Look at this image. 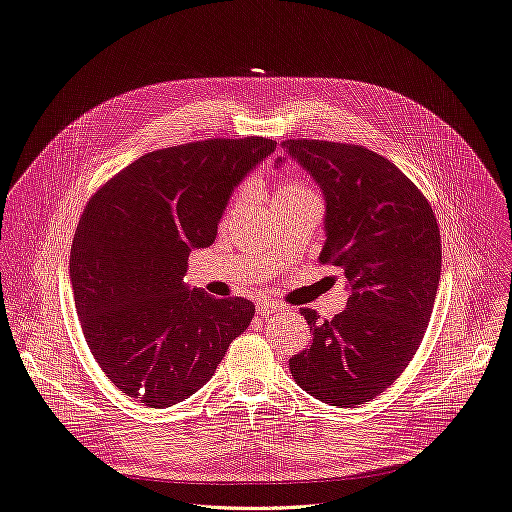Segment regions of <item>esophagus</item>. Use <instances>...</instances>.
I'll list each match as a JSON object with an SVG mask.
<instances>
[{
	"mask_svg": "<svg viewBox=\"0 0 512 512\" xmlns=\"http://www.w3.org/2000/svg\"><path fill=\"white\" fill-rule=\"evenodd\" d=\"M256 310H258V314L262 316V319H266V316H271L273 312H279L281 306L275 304V302H266V300H264V302H258Z\"/></svg>",
	"mask_w": 512,
	"mask_h": 512,
	"instance_id": "esophagus-1",
	"label": "esophagus"
}]
</instances>
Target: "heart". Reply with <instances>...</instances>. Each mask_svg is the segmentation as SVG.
Here are the masks:
<instances>
[{
	"label": "heart",
	"instance_id": "1",
	"mask_svg": "<svg viewBox=\"0 0 512 512\" xmlns=\"http://www.w3.org/2000/svg\"><path fill=\"white\" fill-rule=\"evenodd\" d=\"M300 193H308V189H306L302 183H298V181H289V179H283V181H279V185H277V189H275V200H277V198H291V196H300ZM241 196H243V191L239 189V191H237V196H235V202H237ZM235 202L231 204V208L235 206Z\"/></svg>",
	"mask_w": 512,
	"mask_h": 512
}]
</instances>
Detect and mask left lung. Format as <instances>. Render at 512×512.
<instances>
[{"label": "left lung", "mask_w": 512, "mask_h": 512, "mask_svg": "<svg viewBox=\"0 0 512 512\" xmlns=\"http://www.w3.org/2000/svg\"><path fill=\"white\" fill-rule=\"evenodd\" d=\"M281 145L323 191L319 260L344 271L350 294L331 321L300 310L312 344L289 358V371L316 400L352 408L385 392L421 346L442 273L440 229L419 187L387 158L319 139Z\"/></svg>", "instance_id": "left-lung-1"}]
</instances>
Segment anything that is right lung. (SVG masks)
<instances>
[{
  "mask_svg": "<svg viewBox=\"0 0 512 512\" xmlns=\"http://www.w3.org/2000/svg\"><path fill=\"white\" fill-rule=\"evenodd\" d=\"M277 148L273 139H206L150 152L85 206L70 248V283L85 342L106 377L150 408L196 394L254 304L216 300L183 281L208 248L233 189Z\"/></svg>",
  "mask_w": 512,
  "mask_h": 512,
  "instance_id": "right-lung-1",
  "label": "right lung"
}]
</instances>
